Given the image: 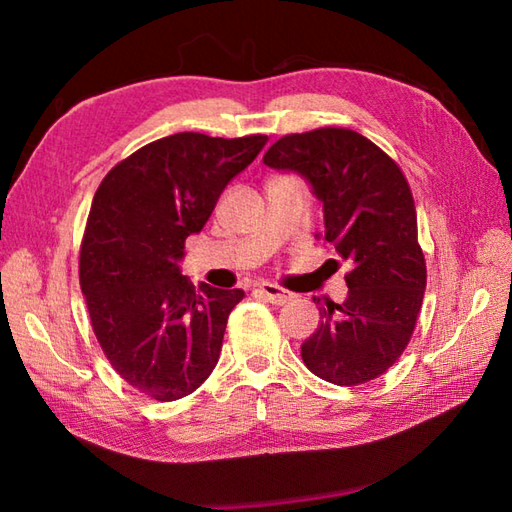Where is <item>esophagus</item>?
<instances>
[{
	"label": "esophagus",
	"instance_id": "34e87169",
	"mask_svg": "<svg viewBox=\"0 0 512 512\" xmlns=\"http://www.w3.org/2000/svg\"><path fill=\"white\" fill-rule=\"evenodd\" d=\"M257 292L259 295H262L266 301H270V303H275V306H284V303H288L290 299H292V295L288 290H284L281 286H277V284H259L257 286Z\"/></svg>",
	"mask_w": 512,
	"mask_h": 512
}]
</instances>
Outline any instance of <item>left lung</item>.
I'll list each match as a JSON object with an SVG mask.
<instances>
[{"mask_svg": "<svg viewBox=\"0 0 512 512\" xmlns=\"http://www.w3.org/2000/svg\"><path fill=\"white\" fill-rule=\"evenodd\" d=\"M264 162L312 184L323 202L325 239L350 266L347 299L319 306L323 321L301 345L303 363L334 385L369 383L405 352L427 286L405 173L372 140L345 127L288 134Z\"/></svg>", "mask_w": 512, "mask_h": 512, "instance_id": "left-lung-1", "label": "left lung"}]
</instances>
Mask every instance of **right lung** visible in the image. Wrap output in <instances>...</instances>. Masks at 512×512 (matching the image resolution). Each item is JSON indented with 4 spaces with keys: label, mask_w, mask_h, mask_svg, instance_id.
Listing matches in <instances>:
<instances>
[{
    "label": "right lung",
    "mask_w": 512,
    "mask_h": 512,
    "mask_svg": "<svg viewBox=\"0 0 512 512\" xmlns=\"http://www.w3.org/2000/svg\"><path fill=\"white\" fill-rule=\"evenodd\" d=\"M266 143L173 134L118 162L94 193L79 257L92 330L116 374L151 400L193 394L217 365L244 290L195 288L178 259Z\"/></svg>",
    "instance_id": "1"
}]
</instances>
